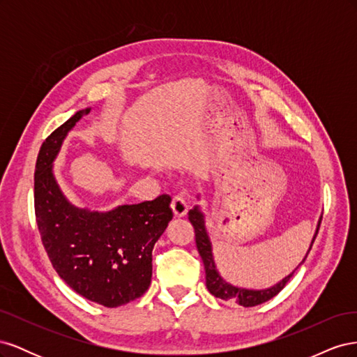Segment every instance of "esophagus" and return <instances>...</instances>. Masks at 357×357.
Returning <instances> with one entry per match:
<instances>
[{
  "mask_svg": "<svg viewBox=\"0 0 357 357\" xmlns=\"http://www.w3.org/2000/svg\"><path fill=\"white\" fill-rule=\"evenodd\" d=\"M172 210H174L176 218H183L188 211V198L185 193H178L174 198H172V204H171Z\"/></svg>",
  "mask_w": 357,
  "mask_h": 357,
  "instance_id": "1",
  "label": "esophagus"
}]
</instances>
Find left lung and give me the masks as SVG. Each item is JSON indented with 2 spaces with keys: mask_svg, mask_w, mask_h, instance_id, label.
I'll use <instances>...</instances> for the list:
<instances>
[{
  "mask_svg": "<svg viewBox=\"0 0 357 357\" xmlns=\"http://www.w3.org/2000/svg\"><path fill=\"white\" fill-rule=\"evenodd\" d=\"M197 199H199V193L197 195ZM188 218L190 223L193 225V229H195V243L198 253L202 259L204 269H205V284H207V289L210 290V294L214 295L215 298H220L223 301H229V302H236L238 305L243 307H255L259 304H264V302L269 301L278 295L280 291L283 290V287L287 284L289 280L294 277L296 269L305 262V259L311 250L312 243H314L319 228H320V222H321V215L317 222V228L314 235H312L311 244L307 250V255L304 259L299 262V265L291 271L289 275H286L283 280H280L278 283L269 286L266 289H248V287H241L229 283L228 280H225L220 271L218 269V265H215L214 261V255H213V244L210 240V234L207 231V226H205V214L199 205H193V208L189 210Z\"/></svg>",
  "mask_w": 357,
  "mask_h": 357,
  "instance_id": "1",
  "label": "left lung"
}]
</instances>
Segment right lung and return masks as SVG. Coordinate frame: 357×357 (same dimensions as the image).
Returning a JSON list of instances; mask_svg holds the SVG:
<instances>
[{"instance_id": "1", "label": "right lung", "mask_w": 357, "mask_h": 357, "mask_svg": "<svg viewBox=\"0 0 357 357\" xmlns=\"http://www.w3.org/2000/svg\"><path fill=\"white\" fill-rule=\"evenodd\" d=\"M91 109L71 116L43 143L36 164V218L47 256L75 294L114 308L142 295L152 280V252L172 219L171 197L98 211L77 207L53 171L61 147Z\"/></svg>"}]
</instances>
